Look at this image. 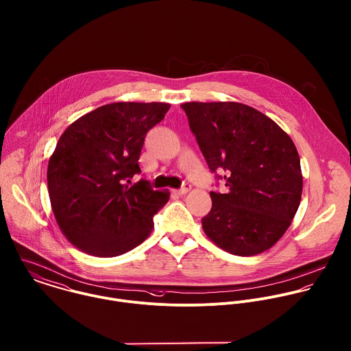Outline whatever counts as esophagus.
Listing matches in <instances>:
<instances>
[{
    "instance_id": "1",
    "label": "esophagus",
    "mask_w": 351,
    "mask_h": 351,
    "mask_svg": "<svg viewBox=\"0 0 351 351\" xmlns=\"http://www.w3.org/2000/svg\"><path fill=\"white\" fill-rule=\"evenodd\" d=\"M190 190H191V186H190V184H186L184 187H182L180 190H176L175 193H176L178 195H186V194H187Z\"/></svg>"
}]
</instances>
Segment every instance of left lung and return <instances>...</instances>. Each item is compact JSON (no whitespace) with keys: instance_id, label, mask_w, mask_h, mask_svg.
Here are the masks:
<instances>
[{"instance_id":"8db88e82","label":"left lung","mask_w":351,"mask_h":351,"mask_svg":"<svg viewBox=\"0 0 351 351\" xmlns=\"http://www.w3.org/2000/svg\"><path fill=\"white\" fill-rule=\"evenodd\" d=\"M211 172L223 171L226 194L210 191L202 218L221 250L254 256L285 234L300 206L302 173L294 142L261 111L236 101L182 104Z\"/></svg>"}]
</instances>
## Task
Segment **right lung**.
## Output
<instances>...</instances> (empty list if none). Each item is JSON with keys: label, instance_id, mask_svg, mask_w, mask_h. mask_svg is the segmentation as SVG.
Listing matches in <instances>:
<instances>
[{"label": "right lung", "instance_id": "obj_1", "mask_svg": "<svg viewBox=\"0 0 351 351\" xmlns=\"http://www.w3.org/2000/svg\"><path fill=\"white\" fill-rule=\"evenodd\" d=\"M169 107L106 104L74 121L60 137L47 167L49 197L61 232L80 251L119 256L152 233L153 217L169 191H153L146 180L130 186V179L141 172L146 133Z\"/></svg>", "mask_w": 351, "mask_h": 351}]
</instances>
